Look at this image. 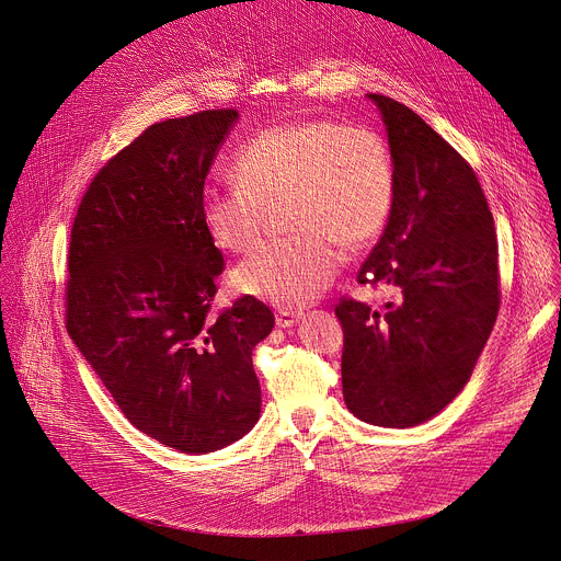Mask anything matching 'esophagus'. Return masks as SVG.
<instances>
[{
  "label": "esophagus",
  "instance_id": "34e87169",
  "mask_svg": "<svg viewBox=\"0 0 561 561\" xmlns=\"http://www.w3.org/2000/svg\"><path fill=\"white\" fill-rule=\"evenodd\" d=\"M300 317H302V312H291V309H278V312H276V325H278V328H289V325H294Z\"/></svg>",
  "mask_w": 561,
  "mask_h": 561
}]
</instances>
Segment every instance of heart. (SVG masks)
Instances as JSON below:
<instances>
[{"label":"heart","instance_id":"1","mask_svg":"<svg viewBox=\"0 0 561 561\" xmlns=\"http://www.w3.org/2000/svg\"><path fill=\"white\" fill-rule=\"evenodd\" d=\"M231 178L236 184L203 201V227L225 252H249L265 207L289 198L287 222L298 231L261 244L231 274L238 291L283 307L307 305L332 283L341 242L356 249L383 231L397 192L386 140L330 117L261 129L236 151Z\"/></svg>","mask_w":561,"mask_h":561}]
</instances>
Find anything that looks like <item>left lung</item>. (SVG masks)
<instances>
[{"label":"left lung","mask_w":561,"mask_h":561,"mask_svg":"<svg viewBox=\"0 0 561 561\" xmlns=\"http://www.w3.org/2000/svg\"><path fill=\"white\" fill-rule=\"evenodd\" d=\"M381 111L397 192L386 231L358 272L388 287L386 312L341 298L343 399L365 423L412 427L468 383L500 312L494 220L472 167L405 104Z\"/></svg>","instance_id":"left-lung-1"}]
</instances>
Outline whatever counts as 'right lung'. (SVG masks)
Instances as JSON below:
<instances>
[{
    "label": "right lung",
    "mask_w": 561,
    "mask_h": 561,
    "mask_svg": "<svg viewBox=\"0 0 561 561\" xmlns=\"http://www.w3.org/2000/svg\"><path fill=\"white\" fill-rule=\"evenodd\" d=\"M236 119L151 124L98 171L71 227L67 332L122 414L186 455L254 427L252 350L274 328L254 296L209 314L225 261L203 227L205 178Z\"/></svg>",
    "instance_id": "obj_1"
}]
</instances>
